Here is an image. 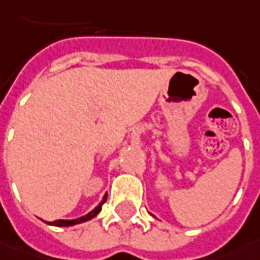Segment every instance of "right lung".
<instances>
[{"label":"right lung","mask_w":260,"mask_h":260,"mask_svg":"<svg viewBox=\"0 0 260 260\" xmlns=\"http://www.w3.org/2000/svg\"><path fill=\"white\" fill-rule=\"evenodd\" d=\"M106 202V194L103 196V200L96 207H94L93 210L90 211V213H87L86 216L83 217H79V219L75 220H56V221H49V224H53V226H61V228H64V226H73V224H79V223H83V221H87V220L93 219L94 216L99 213V211L102 210V206L103 203Z\"/></svg>","instance_id":"add662e5"}]
</instances>
